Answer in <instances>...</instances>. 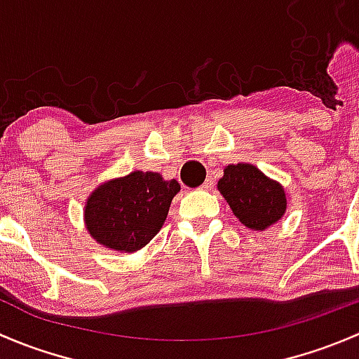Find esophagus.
I'll list each match as a JSON object with an SVG mask.
<instances>
[{
    "mask_svg": "<svg viewBox=\"0 0 359 359\" xmlns=\"http://www.w3.org/2000/svg\"><path fill=\"white\" fill-rule=\"evenodd\" d=\"M201 189L203 191H212L213 189V179H212V177H208V179L205 180V184L201 186Z\"/></svg>",
    "mask_w": 359,
    "mask_h": 359,
    "instance_id": "1",
    "label": "esophagus"
}]
</instances>
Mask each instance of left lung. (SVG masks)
Wrapping results in <instances>:
<instances>
[{
  "mask_svg": "<svg viewBox=\"0 0 359 359\" xmlns=\"http://www.w3.org/2000/svg\"><path fill=\"white\" fill-rule=\"evenodd\" d=\"M217 189L236 219L248 229L266 231L287 212L285 187L250 163L227 165L217 182Z\"/></svg>",
  "mask_w": 359,
  "mask_h": 359,
  "instance_id": "obj_1",
  "label": "left lung"
}]
</instances>
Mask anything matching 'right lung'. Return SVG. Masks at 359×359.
Wrapping results in <instances>:
<instances>
[{
  "label": "right lung",
  "mask_w": 359,
  "mask_h": 359,
  "mask_svg": "<svg viewBox=\"0 0 359 359\" xmlns=\"http://www.w3.org/2000/svg\"><path fill=\"white\" fill-rule=\"evenodd\" d=\"M179 191L175 179L165 180L156 172L135 170L106 180L85 201L86 231L104 248L137 252L159 233Z\"/></svg>",
  "instance_id": "1"
}]
</instances>
